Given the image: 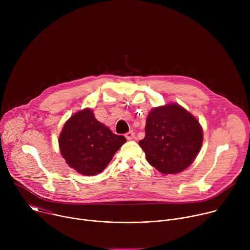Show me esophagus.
Returning a JSON list of instances; mask_svg holds the SVG:
<instances>
[{
  "mask_svg": "<svg viewBox=\"0 0 250 250\" xmlns=\"http://www.w3.org/2000/svg\"><path fill=\"white\" fill-rule=\"evenodd\" d=\"M125 137H126V139H128V140L132 139V138L134 137V132H133L132 130H130V131L126 132V133H125Z\"/></svg>",
  "mask_w": 250,
  "mask_h": 250,
  "instance_id": "obj_1",
  "label": "esophagus"
}]
</instances>
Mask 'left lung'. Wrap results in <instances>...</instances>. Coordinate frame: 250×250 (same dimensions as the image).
I'll return each instance as SVG.
<instances>
[{"label":"left lung","mask_w":250,"mask_h":250,"mask_svg":"<svg viewBox=\"0 0 250 250\" xmlns=\"http://www.w3.org/2000/svg\"><path fill=\"white\" fill-rule=\"evenodd\" d=\"M138 144L156 170L164 175L177 174L189 167L200 152L203 128L182 105L170 103L149 112L146 136Z\"/></svg>","instance_id":"obj_1"}]
</instances>
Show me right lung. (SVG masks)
Here are the masks:
<instances>
[{"instance_id":"add662e5","label":"right lung","mask_w":250,"mask_h":250,"mask_svg":"<svg viewBox=\"0 0 250 250\" xmlns=\"http://www.w3.org/2000/svg\"><path fill=\"white\" fill-rule=\"evenodd\" d=\"M125 142L124 135L115 134L97 121L90 108L71 116L58 138L60 153L66 163L85 176L101 173Z\"/></svg>"}]
</instances>
